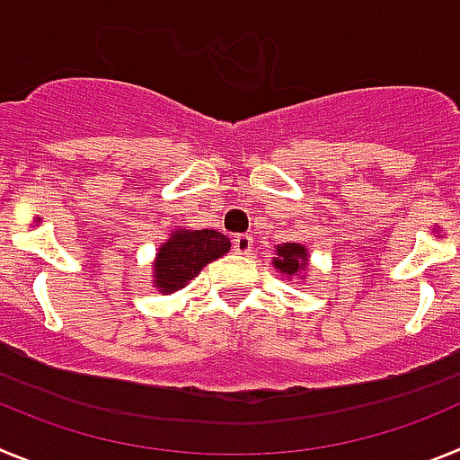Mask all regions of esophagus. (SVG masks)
Masks as SVG:
<instances>
[{"label":"esophagus","instance_id":"obj_1","mask_svg":"<svg viewBox=\"0 0 460 460\" xmlns=\"http://www.w3.org/2000/svg\"><path fill=\"white\" fill-rule=\"evenodd\" d=\"M233 249L242 255L251 253V249H253V237H251V234H237V237L233 239Z\"/></svg>","mask_w":460,"mask_h":460}]
</instances>
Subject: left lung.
Masks as SVG:
<instances>
[{"label":"left lung","instance_id":"1","mask_svg":"<svg viewBox=\"0 0 460 460\" xmlns=\"http://www.w3.org/2000/svg\"><path fill=\"white\" fill-rule=\"evenodd\" d=\"M271 265H274L280 274L288 276V279H292V276H299L302 274L304 267L308 265L306 246H302V243H295V242L280 243V246H276V258Z\"/></svg>","mask_w":460,"mask_h":460}]
</instances>
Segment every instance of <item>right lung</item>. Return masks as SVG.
<instances>
[{
  "label": "right lung",
  "instance_id": "add662e5",
  "mask_svg": "<svg viewBox=\"0 0 460 460\" xmlns=\"http://www.w3.org/2000/svg\"><path fill=\"white\" fill-rule=\"evenodd\" d=\"M227 251L230 239L217 230H174L154 260V286L158 292L181 290L200 274L202 267Z\"/></svg>",
  "mask_w": 460,
  "mask_h": 460
}]
</instances>
